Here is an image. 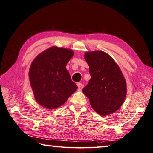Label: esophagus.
Segmentation results:
<instances>
[{
  "instance_id": "1",
  "label": "esophagus",
  "mask_w": 153,
  "mask_h": 153,
  "mask_svg": "<svg viewBox=\"0 0 153 153\" xmlns=\"http://www.w3.org/2000/svg\"><path fill=\"white\" fill-rule=\"evenodd\" d=\"M77 87H78V89H77L78 91H81L83 89V88H84V84H82V83H80V82L77 83Z\"/></svg>"
}]
</instances>
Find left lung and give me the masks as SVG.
<instances>
[{
    "instance_id": "8db88e82",
    "label": "left lung",
    "mask_w": 153,
    "mask_h": 153,
    "mask_svg": "<svg viewBox=\"0 0 153 153\" xmlns=\"http://www.w3.org/2000/svg\"><path fill=\"white\" fill-rule=\"evenodd\" d=\"M91 79L83 88L91 106L102 116L110 114L123 105L126 95V81L118 65L106 53H86Z\"/></svg>"
}]
</instances>
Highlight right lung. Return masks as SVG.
I'll use <instances>...</instances> for the list:
<instances>
[{"label":"right lung","mask_w":153,"mask_h":153,"mask_svg":"<svg viewBox=\"0 0 153 153\" xmlns=\"http://www.w3.org/2000/svg\"><path fill=\"white\" fill-rule=\"evenodd\" d=\"M70 49L53 47L35 58L29 69V79L39 104L48 109L61 106L77 89L66 65L73 57Z\"/></svg>","instance_id":"add662e5"}]
</instances>
